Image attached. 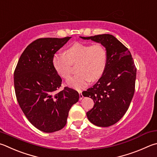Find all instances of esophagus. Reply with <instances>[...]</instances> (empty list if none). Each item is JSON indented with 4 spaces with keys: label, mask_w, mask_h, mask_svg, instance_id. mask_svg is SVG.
<instances>
[{
    "label": "esophagus",
    "mask_w": 157,
    "mask_h": 157,
    "mask_svg": "<svg viewBox=\"0 0 157 157\" xmlns=\"http://www.w3.org/2000/svg\"><path fill=\"white\" fill-rule=\"evenodd\" d=\"M79 100H81V99H82V98H84L83 95H82V93H79Z\"/></svg>",
    "instance_id": "esophagus-1"
}]
</instances>
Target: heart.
Here are the masks:
<instances>
[{"label": "heart", "instance_id": "1", "mask_svg": "<svg viewBox=\"0 0 157 157\" xmlns=\"http://www.w3.org/2000/svg\"><path fill=\"white\" fill-rule=\"evenodd\" d=\"M106 50L101 44L93 45L75 42L64 54H55L52 58L54 69L64 79L69 78L72 64H77L75 75L67 80V84L75 89H82L90 81H96L103 75L107 64Z\"/></svg>", "mask_w": 157, "mask_h": 157}]
</instances>
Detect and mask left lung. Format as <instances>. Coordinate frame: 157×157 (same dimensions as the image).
Wrapping results in <instances>:
<instances>
[{
    "mask_svg": "<svg viewBox=\"0 0 157 157\" xmlns=\"http://www.w3.org/2000/svg\"><path fill=\"white\" fill-rule=\"evenodd\" d=\"M80 38L101 44L106 50L108 59L104 74L82 95L89 97L95 103L86 113L88 120L97 126H110L125 115L135 93L136 69L132 55L110 34Z\"/></svg>",
    "mask_w": 157,
    "mask_h": 157,
    "instance_id": "1",
    "label": "left lung"
}]
</instances>
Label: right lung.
Returning a JSON list of instances; mask_svg holds the SVG:
<instances>
[{
    "label": "right lung",
    "mask_w": 157,
    "mask_h": 157,
    "mask_svg": "<svg viewBox=\"0 0 157 157\" xmlns=\"http://www.w3.org/2000/svg\"><path fill=\"white\" fill-rule=\"evenodd\" d=\"M71 38H40L28 45L14 71V88L19 106L30 123L44 132H53L67 124L69 110L79 93L65 87L52 64L57 51Z\"/></svg>",
    "instance_id": "add662e5"
}]
</instances>
